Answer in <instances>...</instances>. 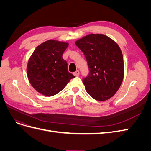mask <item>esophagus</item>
Segmentation results:
<instances>
[{
	"label": "esophagus",
	"instance_id": "1",
	"mask_svg": "<svg viewBox=\"0 0 151 151\" xmlns=\"http://www.w3.org/2000/svg\"><path fill=\"white\" fill-rule=\"evenodd\" d=\"M73 74H74L75 76H78L79 75V70H76V72H74L73 73Z\"/></svg>",
	"mask_w": 151,
	"mask_h": 151
}]
</instances>
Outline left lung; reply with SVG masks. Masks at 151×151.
<instances>
[{
  "label": "left lung",
  "instance_id": "8db88e82",
  "mask_svg": "<svg viewBox=\"0 0 151 151\" xmlns=\"http://www.w3.org/2000/svg\"><path fill=\"white\" fill-rule=\"evenodd\" d=\"M84 54L89 75L83 79L86 90L98 101L113 97L124 76L121 50L116 42L102 34H90L76 42Z\"/></svg>",
  "mask_w": 151,
  "mask_h": 151
}]
</instances>
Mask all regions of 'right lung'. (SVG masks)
Wrapping results in <instances>:
<instances>
[{"label": "right lung", "instance_id": "add662e5", "mask_svg": "<svg viewBox=\"0 0 151 151\" xmlns=\"http://www.w3.org/2000/svg\"><path fill=\"white\" fill-rule=\"evenodd\" d=\"M68 43L50 40L36 47L27 66L31 86L38 93L52 96L61 91L75 77L67 69L62 55Z\"/></svg>", "mask_w": 151, "mask_h": 151}]
</instances>
